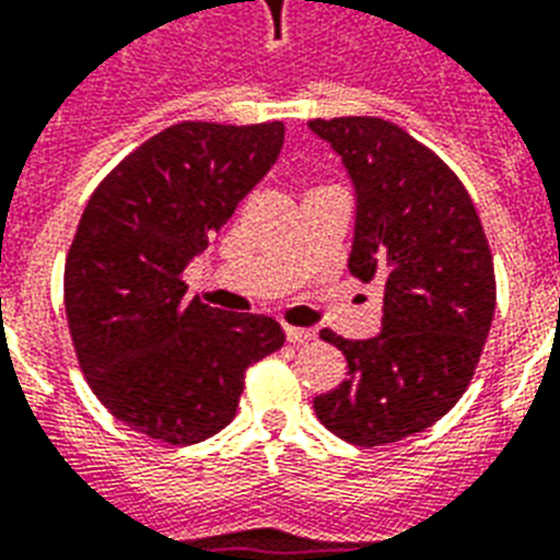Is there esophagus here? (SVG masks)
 I'll return each instance as SVG.
<instances>
[{
  "label": "esophagus",
  "instance_id": "1",
  "mask_svg": "<svg viewBox=\"0 0 560 560\" xmlns=\"http://www.w3.org/2000/svg\"><path fill=\"white\" fill-rule=\"evenodd\" d=\"M284 337H288V343L299 347V343H308V340H314V331H311V328L284 326Z\"/></svg>",
  "mask_w": 560,
  "mask_h": 560
}]
</instances>
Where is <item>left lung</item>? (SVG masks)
I'll use <instances>...</instances> for the list:
<instances>
[{
  "label": "left lung",
  "mask_w": 560,
  "mask_h": 560,
  "mask_svg": "<svg viewBox=\"0 0 560 560\" xmlns=\"http://www.w3.org/2000/svg\"><path fill=\"white\" fill-rule=\"evenodd\" d=\"M355 187L349 272L382 284V335L319 337L347 355L349 378L314 399L328 432L355 446L429 429L467 390L488 340L497 279L476 205L460 178L382 117L311 119Z\"/></svg>",
  "instance_id": "8db88e82"
}]
</instances>
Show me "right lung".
<instances>
[{"instance_id": "obj_1", "label": "right lung", "mask_w": 560, "mask_h": 560, "mask_svg": "<svg viewBox=\"0 0 560 560\" xmlns=\"http://www.w3.org/2000/svg\"><path fill=\"white\" fill-rule=\"evenodd\" d=\"M281 143L284 122H176L122 158L81 213L63 267L75 358L96 399L152 441L225 429L246 370L284 343L272 317L187 299L182 279Z\"/></svg>"}]
</instances>
